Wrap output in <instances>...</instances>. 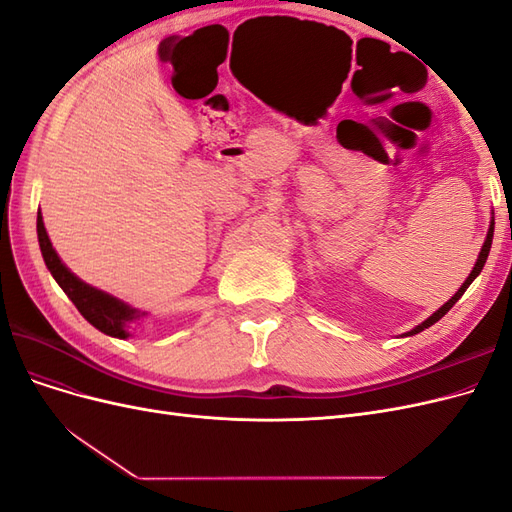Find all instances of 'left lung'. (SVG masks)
<instances>
[{
  "instance_id": "obj_1",
  "label": "left lung",
  "mask_w": 512,
  "mask_h": 512,
  "mask_svg": "<svg viewBox=\"0 0 512 512\" xmlns=\"http://www.w3.org/2000/svg\"><path fill=\"white\" fill-rule=\"evenodd\" d=\"M493 218H491V224H489V230H487V239H485V243H483V250H480V254H478V260H476V265H474V269H472V273L468 275V280L466 282H463V286L453 294V297L451 299H448L440 309H438V312H433L425 322H421V324H418V327H414L412 331H408L406 335H416V333H421V331H425V329H429L431 327V324L433 322H438L446 312H448V309H451L459 299H461V294L463 292H466V288L476 280V277H478V273L480 271H483V267H485V262H487V256H489V250H491V241H493Z\"/></svg>"
}]
</instances>
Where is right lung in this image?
<instances>
[{"instance_id": "add662e5", "label": "right lung", "mask_w": 512, "mask_h": 512, "mask_svg": "<svg viewBox=\"0 0 512 512\" xmlns=\"http://www.w3.org/2000/svg\"><path fill=\"white\" fill-rule=\"evenodd\" d=\"M36 228H38V243H40L42 258L46 262V269L51 271L55 282L61 286V290L68 294V299L76 305V309L83 314V318L106 335L119 337V339L130 337L132 324L145 320L147 312L130 307L128 303H123L117 297H113V294L98 290L94 286L85 284L83 280H79V277H76L64 265V262H61V258L53 250V243H51L49 235H46L40 211H38Z\"/></svg>"}]
</instances>
